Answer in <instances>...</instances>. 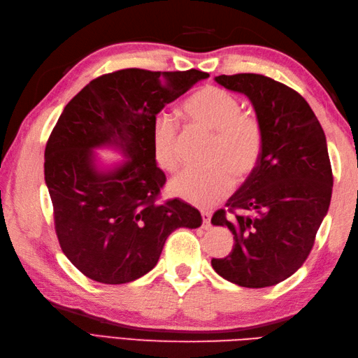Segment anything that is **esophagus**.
<instances>
[{"label":"esophagus","instance_id":"34e87169","mask_svg":"<svg viewBox=\"0 0 358 358\" xmlns=\"http://www.w3.org/2000/svg\"><path fill=\"white\" fill-rule=\"evenodd\" d=\"M210 217H212V214L209 210H201V218H203V226L206 227H210Z\"/></svg>","mask_w":358,"mask_h":358}]
</instances>
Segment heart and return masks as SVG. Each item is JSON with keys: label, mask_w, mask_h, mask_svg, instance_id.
<instances>
[{"label": "heart", "mask_w": 358, "mask_h": 358, "mask_svg": "<svg viewBox=\"0 0 358 358\" xmlns=\"http://www.w3.org/2000/svg\"><path fill=\"white\" fill-rule=\"evenodd\" d=\"M183 117L194 129L214 134L208 169H189L171 181V192L195 206H212L229 194L232 175L243 180L255 169L263 150V127L252 113L241 112V103L227 90L206 86L183 104ZM152 152L166 172L180 164V143L173 120L158 117L152 131Z\"/></svg>", "instance_id": "1"}]
</instances>
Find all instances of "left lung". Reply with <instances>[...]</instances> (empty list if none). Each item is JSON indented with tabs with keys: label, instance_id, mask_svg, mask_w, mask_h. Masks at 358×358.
I'll return each mask as SVG.
<instances>
[{
	"label": "left lung",
	"instance_id": "8db88e82",
	"mask_svg": "<svg viewBox=\"0 0 358 358\" xmlns=\"http://www.w3.org/2000/svg\"><path fill=\"white\" fill-rule=\"evenodd\" d=\"M218 85L246 95L263 127L255 169L210 223L234 235L232 252L212 258L218 275L243 287H268L301 268L328 214L332 169L323 129L295 90L258 73L220 75ZM246 210L248 215H235Z\"/></svg>",
	"mask_w": 358,
	"mask_h": 358
}]
</instances>
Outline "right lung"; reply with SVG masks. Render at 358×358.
<instances>
[{
  "mask_svg": "<svg viewBox=\"0 0 358 358\" xmlns=\"http://www.w3.org/2000/svg\"><path fill=\"white\" fill-rule=\"evenodd\" d=\"M201 71L123 69L98 77L67 103L44 152V180L57 237L80 272L123 285L155 268L166 238L203 223L199 209L173 199L157 203L166 183L152 152V131L166 104L208 78ZM125 157L103 166L94 150Z\"/></svg>",
  "mask_w": 358,
  "mask_h": 358,
  "instance_id": "right-lung-1",
  "label": "right lung"
}]
</instances>
